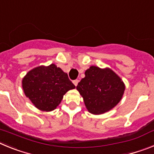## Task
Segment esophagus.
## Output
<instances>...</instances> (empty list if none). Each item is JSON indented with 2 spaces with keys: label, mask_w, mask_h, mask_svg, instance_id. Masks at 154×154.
<instances>
[{
  "label": "esophagus",
  "mask_w": 154,
  "mask_h": 154,
  "mask_svg": "<svg viewBox=\"0 0 154 154\" xmlns=\"http://www.w3.org/2000/svg\"><path fill=\"white\" fill-rule=\"evenodd\" d=\"M78 83H79V80L78 79H75V80H74V81H73V84H74L75 86L78 85Z\"/></svg>",
  "instance_id": "34e87169"
}]
</instances>
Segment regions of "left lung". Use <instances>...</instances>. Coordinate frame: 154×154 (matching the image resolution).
I'll return each instance as SVG.
<instances>
[{
	"label": "left lung",
	"instance_id": "8db88e82",
	"mask_svg": "<svg viewBox=\"0 0 154 154\" xmlns=\"http://www.w3.org/2000/svg\"><path fill=\"white\" fill-rule=\"evenodd\" d=\"M125 89L123 80L112 69L94 65L85 71V78L76 86L87 110L94 115L113 109L123 98Z\"/></svg>",
	"mask_w": 154,
	"mask_h": 154
}]
</instances>
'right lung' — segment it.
Wrapping results in <instances>:
<instances>
[{"label": "right lung", "mask_w": 154, "mask_h": 154, "mask_svg": "<svg viewBox=\"0 0 154 154\" xmlns=\"http://www.w3.org/2000/svg\"><path fill=\"white\" fill-rule=\"evenodd\" d=\"M21 85L26 97L44 112L55 109L64 95L75 88L67 73L55 64L40 65L30 70L22 79Z\"/></svg>", "instance_id": "obj_1"}]
</instances>
